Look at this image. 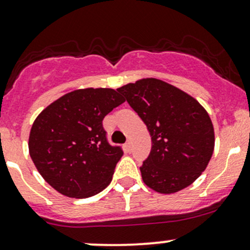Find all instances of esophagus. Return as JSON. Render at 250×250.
Returning <instances> with one entry per match:
<instances>
[{
    "label": "esophagus",
    "mask_w": 250,
    "mask_h": 250,
    "mask_svg": "<svg viewBox=\"0 0 250 250\" xmlns=\"http://www.w3.org/2000/svg\"><path fill=\"white\" fill-rule=\"evenodd\" d=\"M125 150H127L128 152H130V151H132V144H130V141H128V143L125 144Z\"/></svg>",
    "instance_id": "34e87169"
}]
</instances>
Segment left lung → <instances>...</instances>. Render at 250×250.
<instances>
[{"label":"left lung","mask_w":250,"mask_h":250,"mask_svg":"<svg viewBox=\"0 0 250 250\" xmlns=\"http://www.w3.org/2000/svg\"><path fill=\"white\" fill-rule=\"evenodd\" d=\"M151 135V152L140 167L146 186L170 195L190 186L214 151V127L206 109L190 94L157 78L117 88Z\"/></svg>","instance_id":"obj_1"}]
</instances>
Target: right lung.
<instances>
[{
    "label": "right lung",
    "mask_w": 250,
    "mask_h": 250,
    "mask_svg": "<svg viewBox=\"0 0 250 250\" xmlns=\"http://www.w3.org/2000/svg\"><path fill=\"white\" fill-rule=\"evenodd\" d=\"M122 103L125 99L112 88H84L66 93L37 116L29 152L54 190L87 198L111 183L123 151L107 143L103 120Z\"/></svg>",
    "instance_id": "right-lung-1"
}]
</instances>
